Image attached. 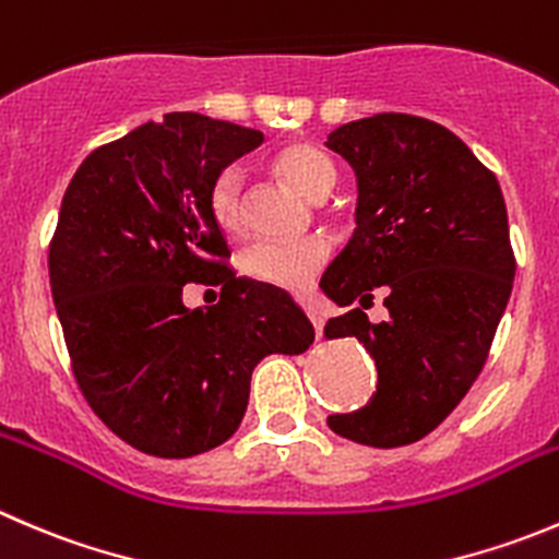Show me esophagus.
Wrapping results in <instances>:
<instances>
[{
	"instance_id": "34e87169",
	"label": "esophagus",
	"mask_w": 559,
	"mask_h": 559,
	"mask_svg": "<svg viewBox=\"0 0 559 559\" xmlns=\"http://www.w3.org/2000/svg\"><path fill=\"white\" fill-rule=\"evenodd\" d=\"M308 317H311V322H313V330H317V335H322V328H324V319H322V313H317V311H308Z\"/></svg>"
}]
</instances>
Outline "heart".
<instances>
[{"label":"heart","instance_id":"obj_1","mask_svg":"<svg viewBox=\"0 0 559 559\" xmlns=\"http://www.w3.org/2000/svg\"><path fill=\"white\" fill-rule=\"evenodd\" d=\"M273 169L297 193L311 202H324L338 182L333 158L313 144H289L278 150ZM207 207L215 224L224 231L240 229L242 224V175L235 166L218 171L207 193ZM330 248L322 240H259L242 253V270L251 278L281 289L300 292L313 275L328 264Z\"/></svg>","mask_w":559,"mask_h":559}]
</instances>
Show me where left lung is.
Returning <instances> with one entry per match:
<instances>
[{
  "instance_id": "obj_1",
  "label": "left lung",
  "mask_w": 559,
  "mask_h": 559,
  "mask_svg": "<svg viewBox=\"0 0 559 559\" xmlns=\"http://www.w3.org/2000/svg\"><path fill=\"white\" fill-rule=\"evenodd\" d=\"M355 169V235L322 278L349 311L324 324L355 335L377 362V393L335 435L371 448L424 440L478 379L516 275L497 177L442 124L373 114L328 135ZM379 290L391 317L367 322Z\"/></svg>"
}]
</instances>
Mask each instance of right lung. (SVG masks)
<instances>
[{"label": "right lung", "instance_id": "add662e5", "mask_svg": "<svg viewBox=\"0 0 559 559\" xmlns=\"http://www.w3.org/2000/svg\"><path fill=\"white\" fill-rule=\"evenodd\" d=\"M262 130L175 111L84 158L64 191L48 278L75 382L135 451L188 459L240 426L262 357L300 355L313 324L284 289L237 278L207 207ZM222 286L186 309L181 286Z\"/></svg>", "mask_w": 559, "mask_h": 559}]
</instances>
